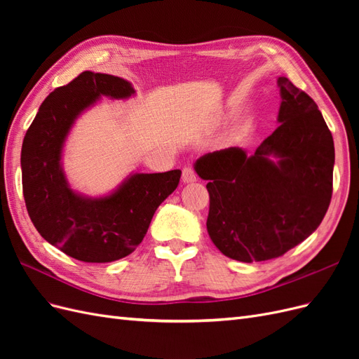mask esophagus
Wrapping results in <instances>:
<instances>
[{"label":"esophagus","mask_w":359,"mask_h":359,"mask_svg":"<svg viewBox=\"0 0 359 359\" xmlns=\"http://www.w3.org/2000/svg\"><path fill=\"white\" fill-rule=\"evenodd\" d=\"M181 180H182L184 184H190V182L196 181L198 177H196V173H194V170H193L190 166H186V168L182 169V177H181Z\"/></svg>","instance_id":"esophagus-1"}]
</instances>
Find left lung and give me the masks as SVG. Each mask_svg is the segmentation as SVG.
Returning <instances> with one entry per match:
<instances>
[{
  "mask_svg": "<svg viewBox=\"0 0 359 359\" xmlns=\"http://www.w3.org/2000/svg\"><path fill=\"white\" fill-rule=\"evenodd\" d=\"M277 85L278 127L255 154L231 147L194 161L210 181L211 241L247 264L278 257L309 238L332 194L334 140L318 104L285 76Z\"/></svg>",
  "mask_w": 359,
  "mask_h": 359,
  "instance_id": "obj_1",
  "label": "left lung"
}]
</instances>
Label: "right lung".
Returning a JSON list of instances; mask_svg holds the SVG:
<instances>
[{"mask_svg": "<svg viewBox=\"0 0 359 359\" xmlns=\"http://www.w3.org/2000/svg\"><path fill=\"white\" fill-rule=\"evenodd\" d=\"M135 94L123 78L83 72L46 97L24 137L20 168L29 219L49 244L82 262H114L135 252L160 203L178 187L180 169L133 172L95 198L70 186L62 157L78 118L102 97L127 100Z\"/></svg>", "mask_w": 359, "mask_h": 359, "instance_id": "right-lung-1", "label": "right lung"}]
</instances>
